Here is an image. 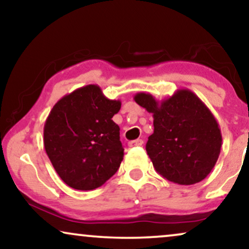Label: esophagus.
<instances>
[{
    "label": "esophagus",
    "instance_id": "obj_1",
    "mask_svg": "<svg viewBox=\"0 0 249 249\" xmlns=\"http://www.w3.org/2000/svg\"><path fill=\"white\" fill-rule=\"evenodd\" d=\"M144 144V142L142 141V139H136V141H131L128 142V145L130 146V147H135V146H142Z\"/></svg>",
    "mask_w": 249,
    "mask_h": 249
}]
</instances>
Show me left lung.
I'll use <instances>...</instances> for the list:
<instances>
[{
    "mask_svg": "<svg viewBox=\"0 0 249 249\" xmlns=\"http://www.w3.org/2000/svg\"><path fill=\"white\" fill-rule=\"evenodd\" d=\"M134 100L154 118L146 152L156 172L178 185L205 179L219 159L222 135L203 101L189 89H178L161 102L144 91Z\"/></svg>",
    "mask_w": 249,
    "mask_h": 249,
    "instance_id": "8db88e82",
    "label": "left lung"
}]
</instances>
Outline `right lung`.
I'll return each mask as SVG.
<instances>
[{
    "label": "right lung",
    "instance_id": "1",
    "mask_svg": "<svg viewBox=\"0 0 249 249\" xmlns=\"http://www.w3.org/2000/svg\"><path fill=\"white\" fill-rule=\"evenodd\" d=\"M121 102L87 85L59 100L44 124V147L63 182L93 190L118 171L124 160L120 128L112 120Z\"/></svg>",
    "mask_w": 249,
    "mask_h": 249
}]
</instances>
